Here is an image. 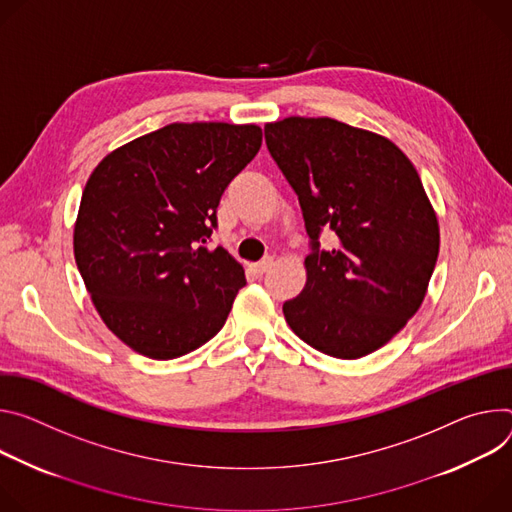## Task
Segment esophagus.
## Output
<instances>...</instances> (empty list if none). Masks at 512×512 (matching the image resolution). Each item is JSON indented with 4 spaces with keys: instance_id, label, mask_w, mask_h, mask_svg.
<instances>
[{
    "instance_id": "esophagus-1",
    "label": "esophagus",
    "mask_w": 512,
    "mask_h": 512,
    "mask_svg": "<svg viewBox=\"0 0 512 512\" xmlns=\"http://www.w3.org/2000/svg\"><path fill=\"white\" fill-rule=\"evenodd\" d=\"M270 266H272V258H264V260H260V262H256V264H252V270H254L256 274H264Z\"/></svg>"
}]
</instances>
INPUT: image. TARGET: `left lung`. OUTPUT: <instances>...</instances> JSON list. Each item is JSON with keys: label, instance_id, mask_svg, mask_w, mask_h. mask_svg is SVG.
<instances>
[{"label": "left lung", "instance_id": "8db88e82", "mask_svg": "<svg viewBox=\"0 0 512 512\" xmlns=\"http://www.w3.org/2000/svg\"><path fill=\"white\" fill-rule=\"evenodd\" d=\"M264 138L313 248L282 313L311 348L364 358L419 311L437 262L439 221L417 168L388 138L331 118L270 122ZM321 229L336 234L331 251L318 250Z\"/></svg>", "mask_w": 512, "mask_h": 512}]
</instances>
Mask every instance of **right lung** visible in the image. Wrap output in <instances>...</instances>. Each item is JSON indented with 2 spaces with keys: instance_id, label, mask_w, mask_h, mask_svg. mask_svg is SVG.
<instances>
[{
  "instance_id": "obj_1",
  "label": "right lung",
  "mask_w": 512,
  "mask_h": 512,
  "mask_svg": "<svg viewBox=\"0 0 512 512\" xmlns=\"http://www.w3.org/2000/svg\"><path fill=\"white\" fill-rule=\"evenodd\" d=\"M260 144L256 124L177 122L93 168L75 262L99 317L134 352L173 360L223 327L246 278L230 252L207 242L225 187Z\"/></svg>"
}]
</instances>
